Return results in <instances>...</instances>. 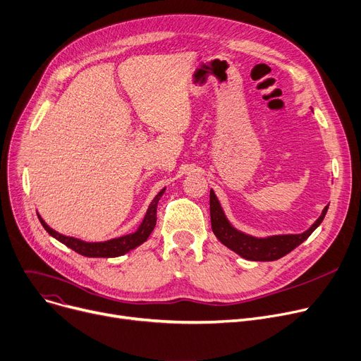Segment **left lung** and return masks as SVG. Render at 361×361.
I'll list each match as a JSON object with an SVG mask.
<instances>
[{"label": "left lung", "mask_w": 361, "mask_h": 361, "mask_svg": "<svg viewBox=\"0 0 361 361\" xmlns=\"http://www.w3.org/2000/svg\"><path fill=\"white\" fill-rule=\"evenodd\" d=\"M326 210L328 206L324 207L321 216L310 225V228L302 233H283L258 238L248 235L243 231H238L228 221L214 191L210 190V222L213 233L225 247L250 261H274L284 257L286 254H289L303 241H306L310 233L321 225L326 214Z\"/></svg>", "instance_id": "1"}]
</instances>
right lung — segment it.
Segmentation results:
<instances>
[{"label":"right lung","instance_id":"right-lung-1","mask_svg":"<svg viewBox=\"0 0 361 361\" xmlns=\"http://www.w3.org/2000/svg\"><path fill=\"white\" fill-rule=\"evenodd\" d=\"M164 193H165V187L154 197L145 216H143V221L140 222V225L137 226V229L135 232L123 235V236H118V238H113V239H109V241H103V243H88V241H82V239H80V238L62 235L47 225L42 219V216L39 213H37V218L47 233L54 236L55 239H58L59 243H62L72 251H75L84 257H92V258H95V257L97 258L99 257L100 258L102 257L103 258L120 257V255H123V254L135 250L136 247L142 245L149 238L151 232L154 231V228L157 225V206Z\"/></svg>","mask_w":361,"mask_h":361}]
</instances>
